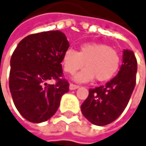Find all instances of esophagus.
<instances>
[{
  "mask_svg": "<svg viewBox=\"0 0 146 146\" xmlns=\"http://www.w3.org/2000/svg\"><path fill=\"white\" fill-rule=\"evenodd\" d=\"M79 87H80L79 86L74 85V84H70V86H69L70 90H75V89H77V88H79Z\"/></svg>",
  "mask_w": 146,
  "mask_h": 146,
  "instance_id": "1",
  "label": "esophagus"
}]
</instances>
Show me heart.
Returning <instances> with one entry per match:
<instances>
[{
    "instance_id": "obj_1",
    "label": "heart",
    "mask_w": 146,
    "mask_h": 146,
    "mask_svg": "<svg viewBox=\"0 0 146 146\" xmlns=\"http://www.w3.org/2000/svg\"><path fill=\"white\" fill-rule=\"evenodd\" d=\"M119 62L118 52L100 43L83 44L78 52L69 48L62 59L64 71L69 74H74L86 65V67L74 77L79 82L89 81L94 77L100 82L107 81L116 74Z\"/></svg>"
}]
</instances>
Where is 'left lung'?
<instances>
[{
  "mask_svg": "<svg viewBox=\"0 0 146 146\" xmlns=\"http://www.w3.org/2000/svg\"><path fill=\"white\" fill-rule=\"evenodd\" d=\"M137 69L134 53L124 50L123 64L118 75L105 86L89 89V95L81 105L84 117L96 125H106L116 120L130 100L136 85Z\"/></svg>",
  "mask_w": 146,
  "mask_h": 146,
  "instance_id": "left-lung-1",
  "label": "left lung"
}]
</instances>
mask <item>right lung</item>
<instances>
[{"label": "right lung", "mask_w": 146, "mask_h": 146, "mask_svg": "<svg viewBox=\"0 0 146 146\" xmlns=\"http://www.w3.org/2000/svg\"><path fill=\"white\" fill-rule=\"evenodd\" d=\"M69 47L59 30L30 35L20 41L10 60L9 89L21 116L33 123L49 119L69 91L63 78L62 59ZM54 79V85L46 81Z\"/></svg>", "instance_id": "1"}]
</instances>
